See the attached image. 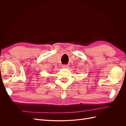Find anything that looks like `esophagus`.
I'll list each match as a JSON object with an SVG mask.
<instances>
[{
    "label": "esophagus",
    "instance_id": "1",
    "mask_svg": "<svg viewBox=\"0 0 126 126\" xmlns=\"http://www.w3.org/2000/svg\"><path fill=\"white\" fill-rule=\"evenodd\" d=\"M62 67H63V68H67L68 67V66L67 65V64H63Z\"/></svg>",
    "mask_w": 126,
    "mask_h": 126
}]
</instances>
